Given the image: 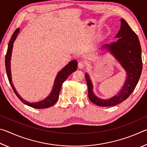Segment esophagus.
<instances>
[{"label":"esophagus","instance_id":"obj_1","mask_svg":"<svg viewBox=\"0 0 147 147\" xmlns=\"http://www.w3.org/2000/svg\"><path fill=\"white\" fill-rule=\"evenodd\" d=\"M85 62H84L82 61H80L78 62V67L80 69H82L83 67H84V66H85Z\"/></svg>","mask_w":147,"mask_h":147}]
</instances>
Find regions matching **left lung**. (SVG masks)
I'll return each mask as SVG.
<instances>
[{"mask_svg": "<svg viewBox=\"0 0 147 147\" xmlns=\"http://www.w3.org/2000/svg\"><path fill=\"white\" fill-rule=\"evenodd\" d=\"M121 28L115 38L118 40L102 47L115 57L126 73V79L123 88L117 94L109 99H102L93 93V86L89 76L86 73L88 88V97L92 102L102 107L113 106L125 100L134 89L140 78L143 68L141 47L138 37L128 24L121 19Z\"/></svg>", "mask_w": 147, "mask_h": 147, "instance_id": "8db88e82", "label": "left lung"}]
</instances>
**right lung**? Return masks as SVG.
<instances>
[{"label": "right lung", "mask_w": 147, "mask_h": 147, "mask_svg": "<svg viewBox=\"0 0 147 147\" xmlns=\"http://www.w3.org/2000/svg\"><path fill=\"white\" fill-rule=\"evenodd\" d=\"M20 29L17 28L14 33L11 36V38L10 40L9 41L8 50H7V53L6 55V58H5V65H6V70L7 73V76H8V80L9 82V84L11 86L12 89L16 93L17 97L19 98L22 102H23L26 105L30 106L32 108H36V109H44L47 108L49 107H51L55 104L58 99L59 98V94L61 90V88L63 83L65 81V80L68 78V76L70 75L77 69V66H78V63L76 60H72L63 69L58 73V75L56 76V78L54 81V86L53 88V90H52L51 93H50L49 95L46 97L44 100L37 102H28L21 97L17 93V91L15 89L14 86L12 84V80H11V68H10V61H11V53H12V49H13V45L15 40H16V38L17 37V34H19Z\"/></svg>", "instance_id": "obj_1"}]
</instances>
